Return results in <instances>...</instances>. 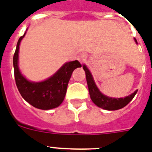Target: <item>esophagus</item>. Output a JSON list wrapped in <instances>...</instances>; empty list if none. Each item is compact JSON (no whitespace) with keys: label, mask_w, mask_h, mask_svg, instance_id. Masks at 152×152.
<instances>
[{"label":"esophagus","mask_w":152,"mask_h":152,"mask_svg":"<svg viewBox=\"0 0 152 152\" xmlns=\"http://www.w3.org/2000/svg\"><path fill=\"white\" fill-rule=\"evenodd\" d=\"M87 60V55L85 53H81L78 56V61L80 63H83Z\"/></svg>","instance_id":"1"}]
</instances>
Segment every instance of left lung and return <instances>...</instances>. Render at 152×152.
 I'll use <instances>...</instances> for the list:
<instances>
[{
	"label": "left lung",
	"instance_id": "1",
	"mask_svg": "<svg viewBox=\"0 0 152 152\" xmlns=\"http://www.w3.org/2000/svg\"><path fill=\"white\" fill-rule=\"evenodd\" d=\"M135 41L137 43V39H135ZM83 69L85 71L86 79H87V83H88L91 99L93 102L100 108H102L106 110H117L121 109L129 103L137 94V90L135 91L132 95L126 96L125 98L115 99V98L106 96L103 94H102L99 90L98 89L97 86L95 85V81L93 80L91 73L89 71V69L87 68V66L83 64Z\"/></svg>",
	"mask_w": 152,
	"mask_h": 152
}]
</instances>
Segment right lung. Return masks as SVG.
<instances>
[{"instance_id": "add662e5", "label": "right lung", "mask_w": 152, "mask_h": 152, "mask_svg": "<svg viewBox=\"0 0 152 152\" xmlns=\"http://www.w3.org/2000/svg\"><path fill=\"white\" fill-rule=\"evenodd\" d=\"M24 34L18 40L16 49L13 56V66L15 83L20 95L26 101L35 108L50 110L62 103L66 94L67 87L72 72L80 68L78 61L67 62L56 73L42 82H31L20 72L18 66L20 44Z\"/></svg>"}]
</instances>
